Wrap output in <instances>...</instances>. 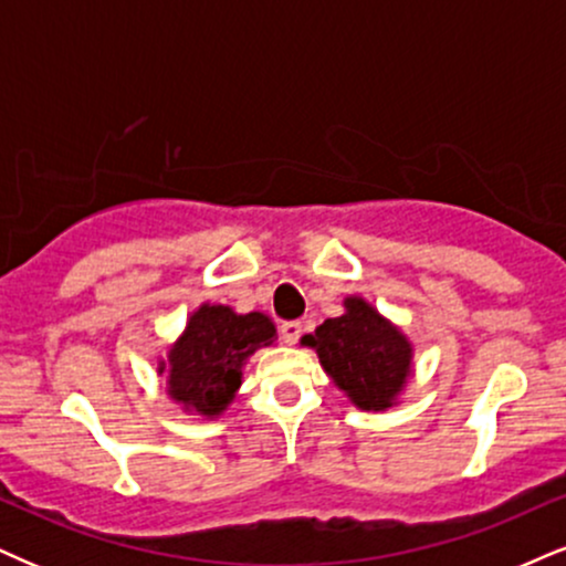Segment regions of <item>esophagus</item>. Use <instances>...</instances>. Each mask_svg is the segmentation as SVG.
<instances>
[{"label": "esophagus", "instance_id": "esophagus-1", "mask_svg": "<svg viewBox=\"0 0 566 566\" xmlns=\"http://www.w3.org/2000/svg\"><path fill=\"white\" fill-rule=\"evenodd\" d=\"M303 335V324L301 322H284L279 326V337H282L284 345H295Z\"/></svg>", "mask_w": 566, "mask_h": 566}]
</instances>
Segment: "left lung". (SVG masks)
Masks as SVG:
<instances>
[{
  "label": "left lung",
  "mask_w": 566,
  "mask_h": 566,
  "mask_svg": "<svg viewBox=\"0 0 566 566\" xmlns=\"http://www.w3.org/2000/svg\"><path fill=\"white\" fill-rule=\"evenodd\" d=\"M345 313L326 318L305 348L316 350L318 364L337 390L360 411H387L398 406L413 377L411 337L360 295L343 301Z\"/></svg>",
  "instance_id": "8db88e82"
}]
</instances>
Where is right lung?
<instances>
[{"instance_id":"right-lung-1","label":"right lung","mask_w":566,"mask_h":566,"mask_svg":"<svg viewBox=\"0 0 566 566\" xmlns=\"http://www.w3.org/2000/svg\"><path fill=\"white\" fill-rule=\"evenodd\" d=\"M274 339L276 326L265 313L202 303L158 358V377L166 379L168 398L184 413L213 421L234 403L250 356L271 348Z\"/></svg>"}]
</instances>
